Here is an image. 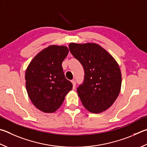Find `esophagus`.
<instances>
[{
    "label": "esophagus",
    "mask_w": 147,
    "mask_h": 147,
    "mask_svg": "<svg viewBox=\"0 0 147 147\" xmlns=\"http://www.w3.org/2000/svg\"><path fill=\"white\" fill-rule=\"evenodd\" d=\"M71 82H72V84H73V89H75V87H76V82H75V80H73L71 81Z\"/></svg>",
    "instance_id": "34e87169"
}]
</instances>
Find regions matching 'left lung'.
<instances>
[{"label": "left lung", "mask_w": 147, "mask_h": 147, "mask_svg": "<svg viewBox=\"0 0 147 147\" xmlns=\"http://www.w3.org/2000/svg\"><path fill=\"white\" fill-rule=\"evenodd\" d=\"M69 50L85 71L77 92L84 107L92 113L110 108L119 94L121 73L111 54L96 43H70Z\"/></svg>", "instance_id": "1"}]
</instances>
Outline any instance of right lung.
Wrapping results in <instances>:
<instances>
[{"label":"right lung","mask_w":147,"mask_h":147,"mask_svg":"<svg viewBox=\"0 0 147 147\" xmlns=\"http://www.w3.org/2000/svg\"><path fill=\"white\" fill-rule=\"evenodd\" d=\"M68 53L67 47L51 45L39 52L26 69V87L29 99L44 113L58 110L73 89L62 66Z\"/></svg>","instance_id":"add662e5"}]
</instances>
